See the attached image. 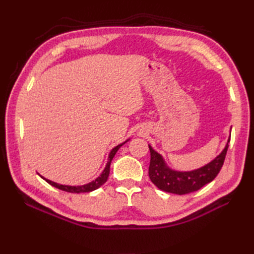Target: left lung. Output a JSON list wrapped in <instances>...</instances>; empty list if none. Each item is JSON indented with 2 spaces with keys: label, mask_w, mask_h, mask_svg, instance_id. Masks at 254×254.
Listing matches in <instances>:
<instances>
[{
  "label": "left lung",
  "mask_w": 254,
  "mask_h": 254,
  "mask_svg": "<svg viewBox=\"0 0 254 254\" xmlns=\"http://www.w3.org/2000/svg\"><path fill=\"white\" fill-rule=\"evenodd\" d=\"M230 137L231 133L229 134L225 148L211 162L197 170L187 172L173 170L166 164L164 158L148 144L150 150L148 174L151 182L158 189L177 195H186L200 190L205 184L213 181L220 172L229 147Z\"/></svg>",
  "instance_id": "obj_1"
}]
</instances>
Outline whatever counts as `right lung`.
Instances as JSON below:
<instances>
[{"mask_svg":"<svg viewBox=\"0 0 254 254\" xmlns=\"http://www.w3.org/2000/svg\"><path fill=\"white\" fill-rule=\"evenodd\" d=\"M130 139L126 140L124 143L122 144H119L118 146H115L114 148L111 149V151L109 152V156H108V162H107L106 164V167L104 168V171L102 172V174L99 175L97 178L93 181H91L89 183H86V184H82V186H66V184H60V183H57V182H54V181H51L47 178H44V177H42L41 175H39L41 178H43L45 181H47L48 183H50L51 186L55 187L59 190H63L64 191H68V193H76V194H79V193H89V191H92V190H97L98 188H101L103 184L107 181V179H108L109 177V174H110V164H111V161L112 159L114 158L115 153L118 152V150L122 147L123 145H124L125 143H127Z\"/></svg>","mask_w":254,"mask_h":254,"instance_id":"add662e5","label":"right lung"}]
</instances>
